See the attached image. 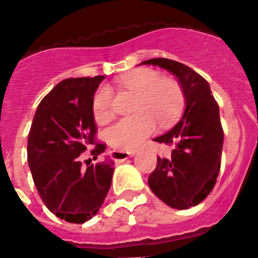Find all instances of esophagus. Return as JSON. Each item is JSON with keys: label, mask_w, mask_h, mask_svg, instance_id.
I'll return each mask as SVG.
<instances>
[{"label": "esophagus", "mask_w": 258, "mask_h": 258, "mask_svg": "<svg viewBox=\"0 0 258 258\" xmlns=\"http://www.w3.org/2000/svg\"><path fill=\"white\" fill-rule=\"evenodd\" d=\"M135 153L134 152H123V150H114L113 158L116 163H123L130 157H133Z\"/></svg>", "instance_id": "34e87169"}]
</instances>
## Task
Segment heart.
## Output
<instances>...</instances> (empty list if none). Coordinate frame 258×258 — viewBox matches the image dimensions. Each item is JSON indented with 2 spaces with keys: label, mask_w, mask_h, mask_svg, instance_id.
Returning <instances> with one entry per match:
<instances>
[{
  "label": "heart",
  "mask_w": 258,
  "mask_h": 258,
  "mask_svg": "<svg viewBox=\"0 0 258 258\" xmlns=\"http://www.w3.org/2000/svg\"><path fill=\"white\" fill-rule=\"evenodd\" d=\"M119 85L138 94L137 115L119 120L106 132V139L116 149L132 152L153 134L157 121L162 126L174 123L184 108V94L179 84L153 69L142 68L119 79ZM96 121L108 123L113 118V91L101 85L93 98Z\"/></svg>",
  "instance_id": "heart-1"
}]
</instances>
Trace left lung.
Here are the masks:
<instances>
[{"label":"left lung","mask_w":258,"mask_h":258,"mask_svg":"<svg viewBox=\"0 0 258 258\" xmlns=\"http://www.w3.org/2000/svg\"><path fill=\"white\" fill-rule=\"evenodd\" d=\"M142 63L159 66L177 76L184 94L182 119L169 132L154 139L173 145L172 155L158 157L148 184L165 205L188 210L210 195L218 177L223 148L219 106L207 80L184 63L163 57Z\"/></svg>","instance_id":"8db88e82"}]
</instances>
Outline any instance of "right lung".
<instances>
[{"label": "right lung", "instance_id": "add662e5", "mask_svg": "<svg viewBox=\"0 0 258 258\" xmlns=\"http://www.w3.org/2000/svg\"><path fill=\"white\" fill-rule=\"evenodd\" d=\"M104 76L70 78L58 83L37 106L27 139V160L36 189L51 213L84 223L103 206L114 162L83 168L81 153L95 143L93 98ZM105 150L95 143L94 158Z\"/></svg>", "mask_w": 258, "mask_h": 258}]
</instances>
